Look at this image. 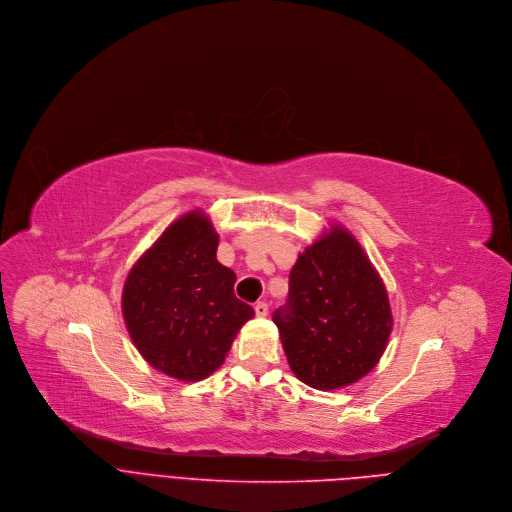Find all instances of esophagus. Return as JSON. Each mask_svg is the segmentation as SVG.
<instances>
[{"instance_id":"obj_1","label":"esophagus","mask_w":512,"mask_h":512,"mask_svg":"<svg viewBox=\"0 0 512 512\" xmlns=\"http://www.w3.org/2000/svg\"><path fill=\"white\" fill-rule=\"evenodd\" d=\"M267 312H269V308H267L265 302H257V304H255V314H257V316H267Z\"/></svg>"}]
</instances>
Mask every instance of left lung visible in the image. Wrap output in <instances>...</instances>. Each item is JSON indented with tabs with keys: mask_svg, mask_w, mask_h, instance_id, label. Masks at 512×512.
Returning a JSON list of instances; mask_svg holds the SVG:
<instances>
[{
	"mask_svg": "<svg viewBox=\"0 0 512 512\" xmlns=\"http://www.w3.org/2000/svg\"><path fill=\"white\" fill-rule=\"evenodd\" d=\"M273 322L294 376L316 390H339L367 376L394 327L378 269L337 222L298 255L288 306Z\"/></svg>",
	"mask_w": 512,
	"mask_h": 512,
	"instance_id": "left-lung-1",
	"label": "left lung"
}]
</instances>
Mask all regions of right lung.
<instances>
[{
  "label": "right lung",
  "instance_id": "1",
  "mask_svg": "<svg viewBox=\"0 0 512 512\" xmlns=\"http://www.w3.org/2000/svg\"><path fill=\"white\" fill-rule=\"evenodd\" d=\"M216 249L218 232L196 208L136 259L122 288V316L136 351L179 382L214 374L255 316L235 296L237 275L216 259Z\"/></svg>",
  "mask_w": 512,
  "mask_h": 512
}]
</instances>
